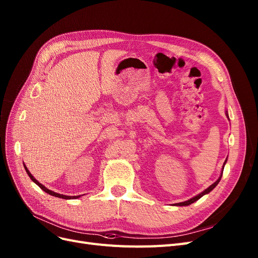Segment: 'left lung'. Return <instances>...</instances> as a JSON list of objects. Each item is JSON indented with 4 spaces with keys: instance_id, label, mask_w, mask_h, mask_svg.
<instances>
[{
    "instance_id": "1",
    "label": "left lung",
    "mask_w": 258,
    "mask_h": 258,
    "mask_svg": "<svg viewBox=\"0 0 258 258\" xmlns=\"http://www.w3.org/2000/svg\"><path fill=\"white\" fill-rule=\"evenodd\" d=\"M226 116H227V118H228V113H227V111H226ZM229 119V118H228ZM226 162H227V158H226V160L224 161V163H223V166H222V172H221V175H220V177L219 178L217 179V181H215L214 183H212L211 185H209L208 188L206 189V190H204L203 192H201L200 194H198V195H195V197H193L192 199H190V200H188V201H184V202H181V203H177L175 206H189V205H191L192 203H194V202H197L198 200H200L202 197H204V195L205 194H208L210 191H212L214 190L215 188H216V185L220 182V180H221V177H222V174H223V170H224V166H225V164H226Z\"/></svg>"
}]
</instances>
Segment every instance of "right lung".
<instances>
[{
	"label": "right lung",
	"instance_id": "right-lung-1",
	"mask_svg": "<svg viewBox=\"0 0 258 258\" xmlns=\"http://www.w3.org/2000/svg\"><path fill=\"white\" fill-rule=\"evenodd\" d=\"M23 165H24V168H25V171H26V173H28V175H29V177L30 178L32 179V181L33 182H35L36 183L39 188L41 189V190H43L44 192L46 193H48V194H50V195H52V197H55V198H59V199H64V200H73V199H79L80 197H81V195H77V197H68V195H63V194H59V193H56V192H53V191H51V190H49V189H47L46 186H44L43 184H41L37 179H35L34 178V176L30 173V171L28 170V167L25 166V164H24V162H23Z\"/></svg>",
	"mask_w": 258,
	"mask_h": 258
}]
</instances>
